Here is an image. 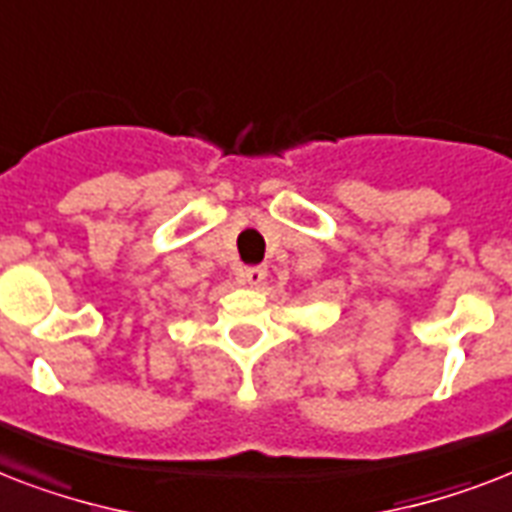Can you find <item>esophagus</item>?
Segmentation results:
<instances>
[{
  "label": "esophagus",
  "instance_id": "esophagus-1",
  "mask_svg": "<svg viewBox=\"0 0 512 512\" xmlns=\"http://www.w3.org/2000/svg\"><path fill=\"white\" fill-rule=\"evenodd\" d=\"M240 277H243L248 285H256V288H259V285L267 280V267H264V264H256V267H243L240 269Z\"/></svg>",
  "mask_w": 512,
  "mask_h": 512
}]
</instances>
